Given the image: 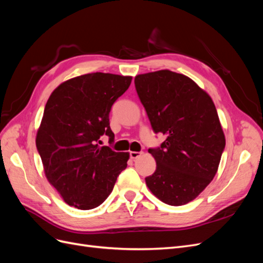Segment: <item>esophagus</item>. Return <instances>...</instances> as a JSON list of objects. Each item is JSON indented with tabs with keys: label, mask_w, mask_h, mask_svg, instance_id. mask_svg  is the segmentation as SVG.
<instances>
[{
	"label": "esophagus",
	"mask_w": 263,
	"mask_h": 263,
	"mask_svg": "<svg viewBox=\"0 0 263 263\" xmlns=\"http://www.w3.org/2000/svg\"><path fill=\"white\" fill-rule=\"evenodd\" d=\"M142 155V151H130L129 156L132 159H137Z\"/></svg>",
	"instance_id": "1"
}]
</instances>
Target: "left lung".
Instances as JSON below:
<instances>
[{"mask_svg":"<svg viewBox=\"0 0 263 263\" xmlns=\"http://www.w3.org/2000/svg\"><path fill=\"white\" fill-rule=\"evenodd\" d=\"M135 86L154 132L165 136L148 150L157 168L146 184L163 203L184 205L218 169L226 140L216 107L192 79L170 70L136 76Z\"/></svg>","mask_w":263,"mask_h":263,"instance_id":"8db88e82","label":"left lung"}]
</instances>
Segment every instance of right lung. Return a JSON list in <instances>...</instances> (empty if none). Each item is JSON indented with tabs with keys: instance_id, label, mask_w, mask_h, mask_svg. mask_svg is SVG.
Segmentation results:
<instances>
[{
	"instance_id": "obj_1",
	"label": "right lung",
	"mask_w": 263,
	"mask_h": 263,
	"mask_svg": "<svg viewBox=\"0 0 263 263\" xmlns=\"http://www.w3.org/2000/svg\"><path fill=\"white\" fill-rule=\"evenodd\" d=\"M132 77L95 72L70 79L54 89L36 136L47 180L67 204L92 210L104 202L129 159L128 153L101 147L114 140L109 112Z\"/></svg>"
}]
</instances>
